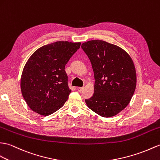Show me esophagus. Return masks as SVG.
Listing matches in <instances>:
<instances>
[{"mask_svg":"<svg viewBox=\"0 0 160 160\" xmlns=\"http://www.w3.org/2000/svg\"><path fill=\"white\" fill-rule=\"evenodd\" d=\"M83 89V87H77V90L78 91H82Z\"/></svg>","mask_w":160,"mask_h":160,"instance_id":"obj_1","label":"esophagus"}]
</instances>
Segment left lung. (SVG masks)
<instances>
[{"label":"left lung","mask_w":160,"mask_h":160,"mask_svg":"<svg viewBox=\"0 0 160 160\" xmlns=\"http://www.w3.org/2000/svg\"><path fill=\"white\" fill-rule=\"evenodd\" d=\"M95 77L94 93L85 99L91 110L103 117L117 114L127 106L136 86L134 64L122 48L102 40L83 43Z\"/></svg>","instance_id":"obj_1"}]
</instances>
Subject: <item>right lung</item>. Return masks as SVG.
Listing matches in <instances>:
<instances>
[{
  "instance_id": "add662e5",
  "label": "right lung",
  "mask_w": 160,
  "mask_h": 160,
  "mask_svg": "<svg viewBox=\"0 0 160 160\" xmlns=\"http://www.w3.org/2000/svg\"><path fill=\"white\" fill-rule=\"evenodd\" d=\"M80 44L56 42L39 48L28 58L22 73L20 87L25 102L34 112L48 116L68 100L72 91L65 65Z\"/></svg>"
}]
</instances>
